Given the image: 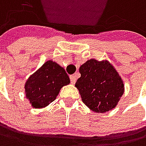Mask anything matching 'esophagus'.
I'll use <instances>...</instances> for the list:
<instances>
[{"label":"esophagus","mask_w":146,"mask_h":146,"mask_svg":"<svg viewBox=\"0 0 146 146\" xmlns=\"http://www.w3.org/2000/svg\"><path fill=\"white\" fill-rule=\"evenodd\" d=\"M70 80H71L72 84H74L76 82V76L75 75H70Z\"/></svg>","instance_id":"1"}]
</instances>
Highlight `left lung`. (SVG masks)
Instances as JSON below:
<instances>
[{"label":"left lung","instance_id":"8db88e82","mask_svg":"<svg viewBox=\"0 0 146 146\" xmlns=\"http://www.w3.org/2000/svg\"><path fill=\"white\" fill-rule=\"evenodd\" d=\"M77 80L82 102L96 113H106L115 109L125 92L121 76L108 60L90 59L80 66Z\"/></svg>","mask_w":146,"mask_h":146}]
</instances>
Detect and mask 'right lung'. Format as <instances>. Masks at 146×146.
<instances>
[{
    "mask_svg": "<svg viewBox=\"0 0 146 146\" xmlns=\"http://www.w3.org/2000/svg\"><path fill=\"white\" fill-rule=\"evenodd\" d=\"M70 83L65 70L48 60L25 82V93L34 109H43L56 99L60 90Z\"/></svg>",
    "mask_w": 146,
    "mask_h": 146,
    "instance_id": "right-lung-1",
    "label": "right lung"
}]
</instances>
